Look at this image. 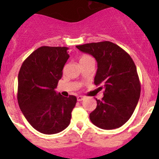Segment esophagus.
Returning a JSON list of instances; mask_svg holds the SVG:
<instances>
[{
	"label": "esophagus",
	"instance_id": "obj_1",
	"mask_svg": "<svg viewBox=\"0 0 159 159\" xmlns=\"http://www.w3.org/2000/svg\"><path fill=\"white\" fill-rule=\"evenodd\" d=\"M83 99H84V97L82 96V95H79L78 97H77V100L80 102V101H82Z\"/></svg>",
	"mask_w": 159,
	"mask_h": 159
}]
</instances>
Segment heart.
<instances>
[{"label": "heart", "instance_id": "1", "mask_svg": "<svg viewBox=\"0 0 159 159\" xmlns=\"http://www.w3.org/2000/svg\"><path fill=\"white\" fill-rule=\"evenodd\" d=\"M91 59H92V58L90 57V56H88V55H83V56H81L80 57V62L86 61V60H91Z\"/></svg>", "mask_w": 159, "mask_h": 159}]
</instances>
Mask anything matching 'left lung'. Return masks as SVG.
I'll return each mask as SVG.
<instances>
[{
  "instance_id": "1",
  "label": "left lung",
  "mask_w": 159,
  "mask_h": 159,
  "mask_svg": "<svg viewBox=\"0 0 159 159\" xmlns=\"http://www.w3.org/2000/svg\"><path fill=\"white\" fill-rule=\"evenodd\" d=\"M81 52L92 55L98 69L94 84L103 89V97L90 114L96 127L112 130L127 123L135 109L141 92L136 66L130 55L110 41L77 45Z\"/></svg>"
}]
</instances>
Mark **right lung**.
Returning a JSON list of instances; mask_svg holds the SVG:
<instances>
[{
	"label": "right lung",
	"mask_w": 159,
	"mask_h": 159,
	"mask_svg": "<svg viewBox=\"0 0 159 159\" xmlns=\"http://www.w3.org/2000/svg\"><path fill=\"white\" fill-rule=\"evenodd\" d=\"M68 48L42 46L24 61L18 75L20 108L33 128L45 134H57L69 125L77 99L64 97L55 88L69 58Z\"/></svg>",
	"instance_id": "obj_1"
}]
</instances>
